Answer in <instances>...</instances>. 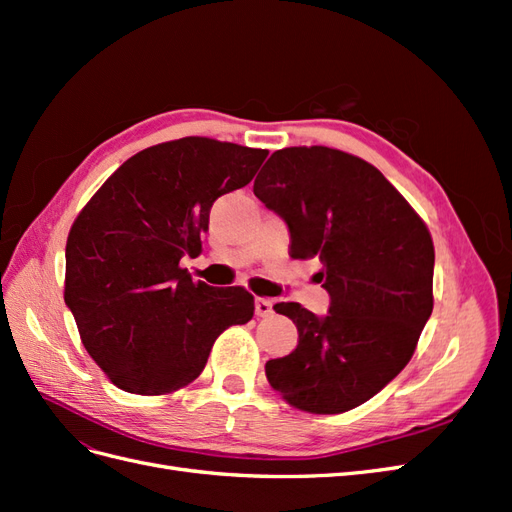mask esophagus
Returning a JSON list of instances; mask_svg holds the SVG:
<instances>
[{
  "label": "esophagus",
  "instance_id": "1",
  "mask_svg": "<svg viewBox=\"0 0 512 512\" xmlns=\"http://www.w3.org/2000/svg\"><path fill=\"white\" fill-rule=\"evenodd\" d=\"M254 309H256V316L260 318H267L273 314V303L269 299H262V297H256L254 301Z\"/></svg>",
  "mask_w": 512,
  "mask_h": 512
}]
</instances>
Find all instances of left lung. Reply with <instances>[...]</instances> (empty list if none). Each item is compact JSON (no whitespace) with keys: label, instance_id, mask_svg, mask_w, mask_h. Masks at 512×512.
Masks as SVG:
<instances>
[{"label":"left lung","instance_id":"1","mask_svg":"<svg viewBox=\"0 0 512 512\" xmlns=\"http://www.w3.org/2000/svg\"><path fill=\"white\" fill-rule=\"evenodd\" d=\"M254 194L288 224L290 256L318 258L327 316L277 303L299 331L265 365L290 406L339 414L365 404L412 359L433 309V241L425 222L369 162L329 147L275 151Z\"/></svg>","mask_w":512,"mask_h":512}]
</instances>
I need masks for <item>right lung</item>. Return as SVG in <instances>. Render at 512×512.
<instances>
[{"instance_id": "add662e5", "label": "right lung", "mask_w": 512, "mask_h": 512, "mask_svg": "<svg viewBox=\"0 0 512 512\" xmlns=\"http://www.w3.org/2000/svg\"><path fill=\"white\" fill-rule=\"evenodd\" d=\"M267 153L205 136L153 145L76 215L64 299L89 356L121 391L181 389L222 331L252 320L245 288L194 282L179 262L200 252L215 200L250 183Z\"/></svg>"}]
</instances>
